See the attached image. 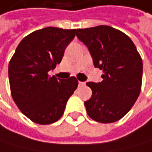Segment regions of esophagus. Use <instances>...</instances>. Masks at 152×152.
I'll return each instance as SVG.
<instances>
[{
	"label": "esophagus",
	"mask_w": 152,
	"mask_h": 152,
	"mask_svg": "<svg viewBox=\"0 0 152 152\" xmlns=\"http://www.w3.org/2000/svg\"><path fill=\"white\" fill-rule=\"evenodd\" d=\"M79 85L80 86H84L85 85V82H79Z\"/></svg>",
	"instance_id": "34e87169"
}]
</instances>
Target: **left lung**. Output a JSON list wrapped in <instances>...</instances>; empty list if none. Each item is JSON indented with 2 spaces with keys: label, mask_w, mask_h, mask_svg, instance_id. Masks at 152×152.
I'll use <instances>...</instances> for the list:
<instances>
[{
  "label": "left lung",
  "mask_w": 152,
  "mask_h": 152,
  "mask_svg": "<svg viewBox=\"0 0 152 152\" xmlns=\"http://www.w3.org/2000/svg\"><path fill=\"white\" fill-rule=\"evenodd\" d=\"M95 68L103 70L101 83H87L92 97L84 102L88 115L100 123H113L127 114L140 95L142 59L132 40L108 26L77 29Z\"/></svg>",
  "instance_id": "1"
}]
</instances>
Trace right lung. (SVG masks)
Returning a JSON list of instances; mask_svg holds the SVG:
<instances>
[{
  "label": "right lung",
  "mask_w": 152,
  "mask_h": 152,
  "mask_svg": "<svg viewBox=\"0 0 152 152\" xmlns=\"http://www.w3.org/2000/svg\"><path fill=\"white\" fill-rule=\"evenodd\" d=\"M76 29L46 27L20 42L8 68L11 93L21 112L30 120L48 125L62 116L76 88L75 77L68 80L48 76L63 58Z\"/></svg>",
  "instance_id": "obj_1"
}]
</instances>
